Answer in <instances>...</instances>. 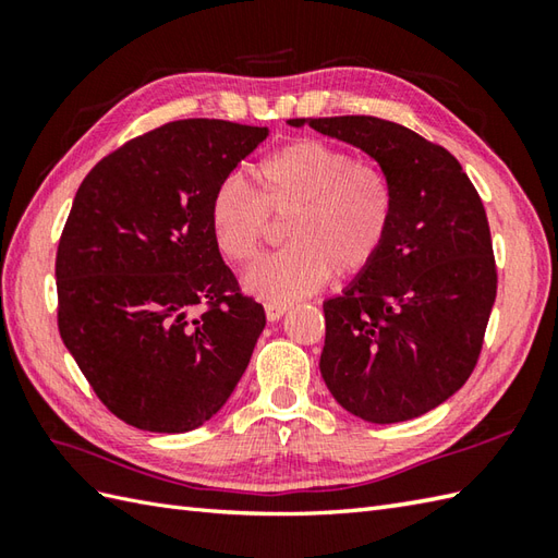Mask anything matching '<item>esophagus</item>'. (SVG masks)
Masks as SVG:
<instances>
[{"label": "esophagus", "instance_id": "34e87169", "mask_svg": "<svg viewBox=\"0 0 558 558\" xmlns=\"http://www.w3.org/2000/svg\"><path fill=\"white\" fill-rule=\"evenodd\" d=\"M266 318L268 322H280L282 316L290 312V304H276V302H266Z\"/></svg>", "mask_w": 558, "mask_h": 558}]
</instances>
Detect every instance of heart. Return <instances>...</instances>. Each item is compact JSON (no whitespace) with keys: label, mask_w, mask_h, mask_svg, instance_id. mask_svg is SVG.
I'll use <instances>...</instances> for the list:
<instances>
[{"label":"heart","mask_w":558,"mask_h":558,"mask_svg":"<svg viewBox=\"0 0 558 558\" xmlns=\"http://www.w3.org/2000/svg\"><path fill=\"white\" fill-rule=\"evenodd\" d=\"M256 194L240 180L210 198V232L236 266L254 260L268 216L288 218V246L260 258L242 286L258 300L288 304L312 294L336 272L362 276L381 256L393 228L396 196L388 174L369 160L318 138L290 141L256 168Z\"/></svg>","instance_id":"1"}]
</instances>
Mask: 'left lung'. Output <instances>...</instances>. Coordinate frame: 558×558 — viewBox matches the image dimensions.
Wrapping results in <instances>:
<instances>
[{
	"instance_id": "obj_1",
	"label": "left lung",
	"mask_w": 558,
	"mask_h": 558,
	"mask_svg": "<svg viewBox=\"0 0 558 558\" xmlns=\"http://www.w3.org/2000/svg\"><path fill=\"white\" fill-rule=\"evenodd\" d=\"M290 124L369 153L396 196L381 256L324 302V381L364 422L420 417L462 388L484 345L496 260L482 198L444 146L402 124L366 114Z\"/></svg>"
}]
</instances>
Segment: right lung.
I'll list each match as a JSON object with an SVG mask.
<instances>
[{"label": "right lung", "instance_id": "1", "mask_svg": "<svg viewBox=\"0 0 558 558\" xmlns=\"http://www.w3.org/2000/svg\"><path fill=\"white\" fill-rule=\"evenodd\" d=\"M266 136L225 120L170 122L78 186L57 246L59 336L102 405L136 429H196L252 360L264 306L225 266L208 213Z\"/></svg>", "mask_w": 558, "mask_h": 558}]
</instances>
